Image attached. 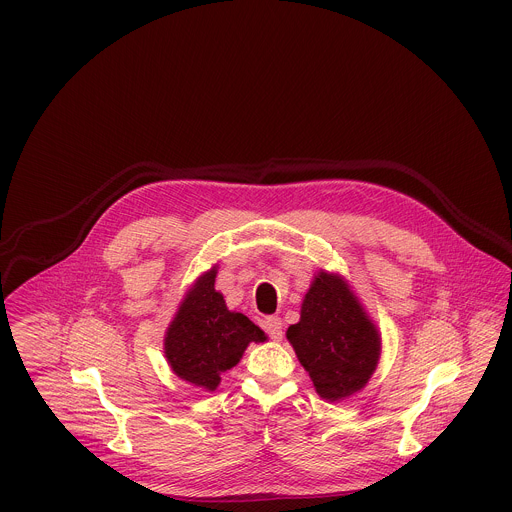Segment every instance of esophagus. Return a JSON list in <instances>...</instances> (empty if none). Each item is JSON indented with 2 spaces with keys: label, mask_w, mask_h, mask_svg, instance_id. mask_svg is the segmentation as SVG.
Returning <instances> with one entry per match:
<instances>
[{
  "label": "esophagus",
  "mask_w": 512,
  "mask_h": 512,
  "mask_svg": "<svg viewBox=\"0 0 512 512\" xmlns=\"http://www.w3.org/2000/svg\"><path fill=\"white\" fill-rule=\"evenodd\" d=\"M263 328H265V332L268 334V338L274 341L282 340V336H284V332H282V320L278 317H268L265 318V322H263Z\"/></svg>",
  "instance_id": "1"
}]
</instances>
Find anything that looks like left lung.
I'll return each instance as SVG.
<instances>
[{"instance_id": "obj_1", "label": "left lung", "mask_w": 512, "mask_h": 512, "mask_svg": "<svg viewBox=\"0 0 512 512\" xmlns=\"http://www.w3.org/2000/svg\"><path fill=\"white\" fill-rule=\"evenodd\" d=\"M299 363L322 399L340 401L363 390L380 359V334L347 282L320 270L286 332Z\"/></svg>"}]
</instances>
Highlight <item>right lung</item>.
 <instances>
[{
    "label": "right lung",
    "instance_id": "obj_1",
    "mask_svg": "<svg viewBox=\"0 0 512 512\" xmlns=\"http://www.w3.org/2000/svg\"><path fill=\"white\" fill-rule=\"evenodd\" d=\"M215 278L217 267L195 280L165 336L172 372L207 391L217 390L220 376L240 363L251 341L267 340L245 315L228 311L222 293L215 290Z\"/></svg>",
    "mask_w": 512,
    "mask_h": 512
}]
</instances>
